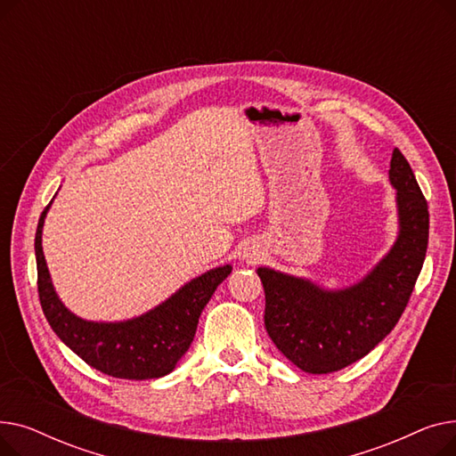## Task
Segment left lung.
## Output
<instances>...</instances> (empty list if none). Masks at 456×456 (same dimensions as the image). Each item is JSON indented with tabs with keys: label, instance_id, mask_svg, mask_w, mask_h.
Here are the masks:
<instances>
[{
	"label": "left lung",
	"instance_id": "obj_1",
	"mask_svg": "<svg viewBox=\"0 0 456 456\" xmlns=\"http://www.w3.org/2000/svg\"><path fill=\"white\" fill-rule=\"evenodd\" d=\"M390 181L397 190L399 238L375 270L351 289L320 290L268 268L265 325L277 349L306 373L338 371L366 356L395 327L414 292L428 244V208L412 167L395 148Z\"/></svg>",
	"mask_w": 456,
	"mask_h": 456
}]
</instances>
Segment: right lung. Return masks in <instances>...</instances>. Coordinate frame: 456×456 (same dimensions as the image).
I'll use <instances>...</instances> for the list:
<instances>
[{
	"instance_id": "obj_1",
	"label": "right lung",
	"mask_w": 456,
	"mask_h": 456,
	"mask_svg": "<svg viewBox=\"0 0 456 456\" xmlns=\"http://www.w3.org/2000/svg\"><path fill=\"white\" fill-rule=\"evenodd\" d=\"M47 205L40 214L35 253L38 297L45 320L57 337L83 361L116 379H159L174 371L188 351L200 316L218 284L231 273L222 266L190 281L151 313L122 323H94L74 316L59 301L42 253V225Z\"/></svg>"
}]
</instances>
